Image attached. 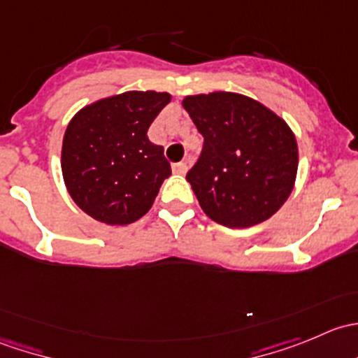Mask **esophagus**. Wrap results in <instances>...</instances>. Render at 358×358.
Listing matches in <instances>:
<instances>
[{"instance_id": "1", "label": "esophagus", "mask_w": 358, "mask_h": 358, "mask_svg": "<svg viewBox=\"0 0 358 358\" xmlns=\"http://www.w3.org/2000/svg\"><path fill=\"white\" fill-rule=\"evenodd\" d=\"M185 171H187V162L185 161L175 162V164H173V173H176V175H183Z\"/></svg>"}]
</instances>
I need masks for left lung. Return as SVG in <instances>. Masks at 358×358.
I'll return each instance as SVG.
<instances>
[{
  "label": "left lung",
  "mask_w": 358,
  "mask_h": 358,
  "mask_svg": "<svg viewBox=\"0 0 358 358\" xmlns=\"http://www.w3.org/2000/svg\"><path fill=\"white\" fill-rule=\"evenodd\" d=\"M183 107L204 136L187 173L202 211L229 229L258 225L279 211L298 171V145L286 121L230 92L185 96Z\"/></svg>",
  "instance_id": "1"
}]
</instances>
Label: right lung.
<instances>
[{
	"mask_svg": "<svg viewBox=\"0 0 358 358\" xmlns=\"http://www.w3.org/2000/svg\"><path fill=\"white\" fill-rule=\"evenodd\" d=\"M168 93L126 92L85 107L69 122L62 175L76 204L107 225L142 218L171 175L164 149L147 129L169 103Z\"/></svg>",
	"mask_w": 358,
	"mask_h": 358,
	"instance_id": "right-lung-1",
	"label": "right lung"
}]
</instances>
